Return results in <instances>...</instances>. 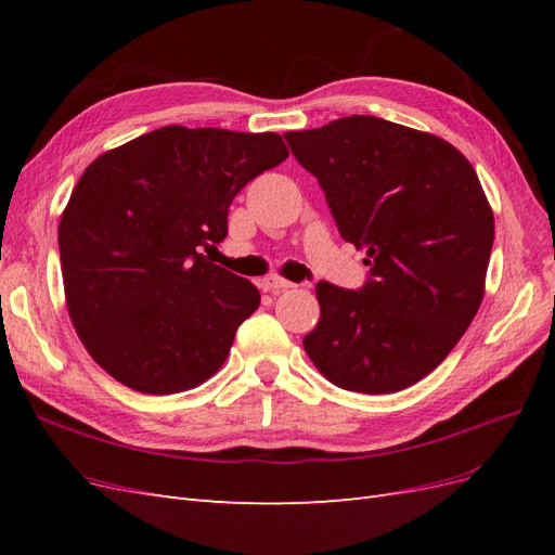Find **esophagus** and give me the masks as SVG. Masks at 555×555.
<instances>
[{
    "mask_svg": "<svg viewBox=\"0 0 555 555\" xmlns=\"http://www.w3.org/2000/svg\"><path fill=\"white\" fill-rule=\"evenodd\" d=\"M289 287H294V284L278 278V275H268V278L261 280V289L263 292H284V289H289Z\"/></svg>",
    "mask_w": 555,
    "mask_h": 555,
    "instance_id": "esophagus-1",
    "label": "esophagus"
}]
</instances>
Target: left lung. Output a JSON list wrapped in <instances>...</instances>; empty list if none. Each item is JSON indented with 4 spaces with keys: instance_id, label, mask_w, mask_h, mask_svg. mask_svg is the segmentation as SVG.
<instances>
[{
    "instance_id": "obj_1",
    "label": "left lung",
    "mask_w": 555,
    "mask_h": 555,
    "mask_svg": "<svg viewBox=\"0 0 555 555\" xmlns=\"http://www.w3.org/2000/svg\"><path fill=\"white\" fill-rule=\"evenodd\" d=\"M284 139L371 268L361 289L317 282L322 314L304 338L308 357L347 391L408 389L447 359L481 306L495 222L473 164L433 133L373 115Z\"/></svg>"
}]
</instances>
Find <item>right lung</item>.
<instances>
[{"label":"right lung","instance_id":"add662e5","mask_svg":"<svg viewBox=\"0 0 555 555\" xmlns=\"http://www.w3.org/2000/svg\"><path fill=\"white\" fill-rule=\"evenodd\" d=\"M287 155L273 131L171 125L88 166L60 261L76 333L111 377L166 396L220 371L259 292L204 249L224 241L233 196Z\"/></svg>","mask_w":555,"mask_h":555}]
</instances>
